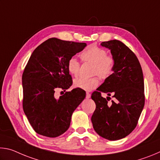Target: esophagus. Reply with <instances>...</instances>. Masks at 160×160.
I'll list each match as a JSON object with an SVG mask.
<instances>
[{"instance_id": "34e87169", "label": "esophagus", "mask_w": 160, "mask_h": 160, "mask_svg": "<svg viewBox=\"0 0 160 160\" xmlns=\"http://www.w3.org/2000/svg\"><path fill=\"white\" fill-rule=\"evenodd\" d=\"M90 97H91V94L89 92H87L86 93V98L89 99V98H90Z\"/></svg>"}]
</instances>
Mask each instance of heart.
Returning <instances> with one entry per match:
<instances>
[{"label": "heart", "mask_w": 160, "mask_h": 160, "mask_svg": "<svg viewBox=\"0 0 160 160\" xmlns=\"http://www.w3.org/2000/svg\"><path fill=\"white\" fill-rule=\"evenodd\" d=\"M83 61L93 65L92 75H97L102 79H107L113 73L115 67V60L112 56H107L104 48L91 46L80 55ZM67 69L69 73L77 76L79 73L80 63L75 57H71L67 63ZM99 78L94 76L90 78H80L73 81L75 88L85 91H90L99 85Z\"/></svg>", "instance_id": "heart-1"}]
</instances>
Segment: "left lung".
I'll use <instances>...</instances> for the list:
<instances>
[{
    "mask_svg": "<svg viewBox=\"0 0 160 160\" xmlns=\"http://www.w3.org/2000/svg\"><path fill=\"white\" fill-rule=\"evenodd\" d=\"M115 60L113 72L92 94L96 109L92 123L97 133L109 140L126 137L133 131L145 105L144 79L135 53L118 40L101 43ZM107 93V99L101 97ZM113 95L114 100L108 101Z\"/></svg>",
    "mask_w": 160,
    "mask_h": 160,
    "instance_id": "obj_1",
    "label": "left lung"
}]
</instances>
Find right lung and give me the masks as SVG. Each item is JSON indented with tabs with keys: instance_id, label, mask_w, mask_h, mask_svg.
Wrapping results in <instances>:
<instances>
[{
	"instance_id": "obj_1",
	"label": "right lung",
	"mask_w": 160,
	"mask_h": 160,
	"mask_svg": "<svg viewBox=\"0 0 160 160\" xmlns=\"http://www.w3.org/2000/svg\"><path fill=\"white\" fill-rule=\"evenodd\" d=\"M85 43L51 38L35 48L22 74L23 110L38 134L56 138L68 129L74 111L85 98L79 88L66 92L58 99L55 90L66 92L72 85L67 69L69 59L82 51Z\"/></svg>"
}]
</instances>
